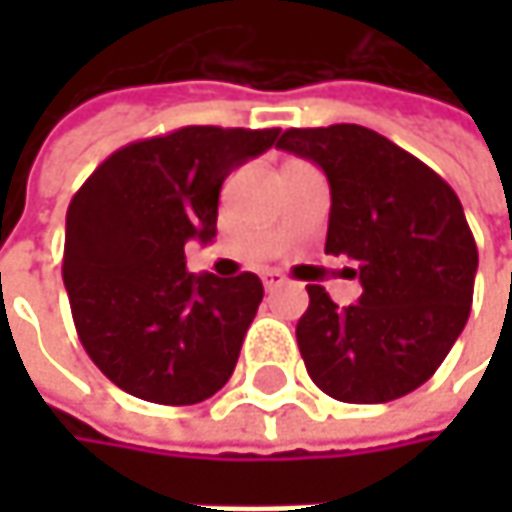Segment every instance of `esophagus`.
<instances>
[{
    "label": "esophagus",
    "instance_id": "34e87169",
    "mask_svg": "<svg viewBox=\"0 0 512 512\" xmlns=\"http://www.w3.org/2000/svg\"><path fill=\"white\" fill-rule=\"evenodd\" d=\"M284 284V278L278 275V272H263V287L266 290H275V287H281Z\"/></svg>",
    "mask_w": 512,
    "mask_h": 512
}]
</instances>
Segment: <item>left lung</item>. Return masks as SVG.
Segmentation results:
<instances>
[{
    "instance_id": "8db88e82",
    "label": "left lung",
    "mask_w": 512,
    "mask_h": 512,
    "mask_svg": "<svg viewBox=\"0 0 512 512\" xmlns=\"http://www.w3.org/2000/svg\"><path fill=\"white\" fill-rule=\"evenodd\" d=\"M281 151L317 162L332 189L326 252L361 281L338 308L308 287L299 353L320 391L341 403H388L424 385L471 311L477 246L457 192L418 156L358 127L284 130Z\"/></svg>"
}]
</instances>
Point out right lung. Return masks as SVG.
<instances>
[{
    "mask_svg": "<svg viewBox=\"0 0 512 512\" xmlns=\"http://www.w3.org/2000/svg\"><path fill=\"white\" fill-rule=\"evenodd\" d=\"M278 127H180L106 156L67 207L61 275L76 335L121 391L162 406L213 397L234 373L263 284L192 275L183 246L216 237L222 180Z\"/></svg>",
    "mask_w": 512,
    "mask_h": 512,
    "instance_id": "1",
    "label": "right lung"
}]
</instances>
